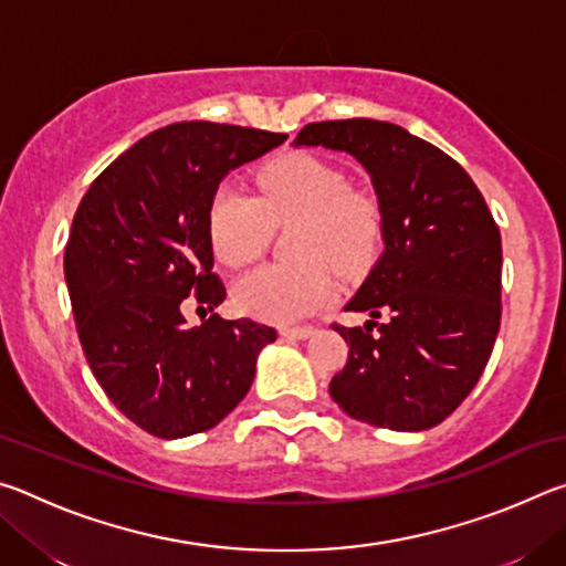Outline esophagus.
Instances as JSON below:
<instances>
[{
    "label": "esophagus",
    "mask_w": 566,
    "mask_h": 566,
    "mask_svg": "<svg viewBox=\"0 0 566 566\" xmlns=\"http://www.w3.org/2000/svg\"><path fill=\"white\" fill-rule=\"evenodd\" d=\"M280 332L286 339H310L317 329H314L312 324H300V327H282Z\"/></svg>",
    "instance_id": "1"
}]
</instances>
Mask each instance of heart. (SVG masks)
<instances>
[{"label":"heart","instance_id":"obj_1","mask_svg":"<svg viewBox=\"0 0 566 566\" xmlns=\"http://www.w3.org/2000/svg\"><path fill=\"white\" fill-rule=\"evenodd\" d=\"M260 197L222 185L209 205V239L219 260L244 266L270 244L274 224H294L292 264H264L234 284L244 314L266 322L310 317L337 294L342 274H359L381 244V209L367 191L349 189L339 167L314 155H284L256 177Z\"/></svg>","mask_w":566,"mask_h":566}]
</instances>
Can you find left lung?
Returning a JSON list of instances; mask_svg holds the SVG:
<instances>
[{"mask_svg":"<svg viewBox=\"0 0 566 566\" xmlns=\"http://www.w3.org/2000/svg\"><path fill=\"white\" fill-rule=\"evenodd\" d=\"M294 145L347 151L381 209L385 252L344 306L371 319L332 324L349 347L332 399L375 427H437L474 389L500 332L502 237L482 191L459 161L391 122H312Z\"/></svg>","mask_w":566,"mask_h":566,"instance_id":"1","label":"left lung"}]
</instances>
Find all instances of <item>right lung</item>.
<instances>
[{
	"mask_svg": "<svg viewBox=\"0 0 566 566\" xmlns=\"http://www.w3.org/2000/svg\"><path fill=\"white\" fill-rule=\"evenodd\" d=\"M286 134L177 122L147 134L92 181L66 239L64 276L84 357L124 417L161 439L217 427L252 387L256 354L276 332L214 312L209 205L229 169Z\"/></svg>",
	"mask_w": 566,
	"mask_h": 566,
	"instance_id": "1",
	"label": "right lung"
}]
</instances>
